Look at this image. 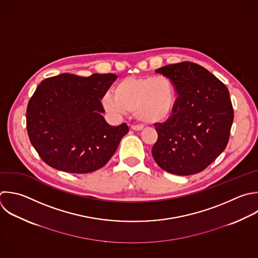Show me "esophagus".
I'll use <instances>...</instances> for the list:
<instances>
[{"mask_svg":"<svg viewBox=\"0 0 258 258\" xmlns=\"http://www.w3.org/2000/svg\"><path fill=\"white\" fill-rule=\"evenodd\" d=\"M131 129L134 130V131H141L143 129V127L142 126H138V125H132Z\"/></svg>","mask_w":258,"mask_h":258,"instance_id":"obj_1","label":"esophagus"}]
</instances>
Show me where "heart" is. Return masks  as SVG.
Instances as JSON below:
<instances>
[{"label":"heart","instance_id":"b5f03b06","mask_svg":"<svg viewBox=\"0 0 258 258\" xmlns=\"http://www.w3.org/2000/svg\"><path fill=\"white\" fill-rule=\"evenodd\" d=\"M113 95L106 94L103 106L113 116L134 113L137 120L146 124L165 121L176 104V90L166 77H128L119 81Z\"/></svg>","mask_w":258,"mask_h":258}]
</instances>
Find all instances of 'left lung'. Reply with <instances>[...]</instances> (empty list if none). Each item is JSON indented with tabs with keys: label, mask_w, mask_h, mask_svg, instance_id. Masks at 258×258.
<instances>
[{
	"label": "left lung",
	"mask_w": 258,
	"mask_h": 258,
	"mask_svg": "<svg viewBox=\"0 0 258 258\" xmlns=\"http://www.w3.org/2000/svg\"><path fill=\"white\" fill-rule=\"evenodd\" d=\"M173 83L175 108L154 124L155 162L165 171L190 175L208 167L226 148L234 111L227 87L203 67L183 61L155 71Z\"/></svg>",
	"instance_id": "left-lung-1"
}]
</instances>
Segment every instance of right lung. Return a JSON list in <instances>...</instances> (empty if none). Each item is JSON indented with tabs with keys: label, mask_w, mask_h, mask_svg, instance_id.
I'll return each mask as SVG.
<instances>
[{
	"label": "right lung",
	"mask_w": 258,
	"mask_h": 258,
	"mask_svg": "<svg viewBox=\"0 0 258 258\" xmlns=\"http://www.w3.org/2000/svg\"><path fill=\"white\" fill-rule=\"evenodd\" d=\"M117 76L84 78L62 74L43 80L26 111L31 144L49 166L72 173L103 167L128 133L126 123L109 125L101 99Z\"/></svg>",
	"instance_id": "1"
}]
</instances>
